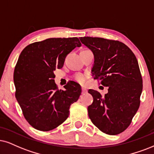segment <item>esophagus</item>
I'll return each mask as SVG.
<instances>
[{
    "instance_id": "1",
    "label": "esophagus",
    "mask_w": 154,
    "mask_h": 154,
    "mask_svg": "<svg viewBox=\"0 0 154 154\" xmlns=\"http://www.w3.org/2000/svg\"><path fill=\"white\" fill-rule=\"evenodd\" d=\"M82 92H83V93H86L87 91V89L85 88V87H82Z\"/></svg>"
}]
</instances>
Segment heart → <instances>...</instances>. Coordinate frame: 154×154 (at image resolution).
<instances>
[{
	"label": "heart",
	"mask_w": 154,
	"mask_h": 154,
	"mask_svg": "<svg viewBox=\"0 0 154 154\" xmlns=\"http://www.w3.org/2000/svg\"><path fill=\"white\" fill-rule=\"evenodd\" d=\"M75 79H76V81H77L78 82L83 84L85 82V81H86L87 76L84 75V74L79 73V74H77V75L75 76Z\"/></svg>",
	"instance_id": "1"
}]
</instances>
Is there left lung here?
Segmentation results:
<instances>
[{
  "label": "left lung",
  "instance_id": "1",
  "mask_svg": "<svg viewBox=\"0 0 154 154\" xmlns=\"http://www.w3.org/2000/svg\"><path fill=\"white\" fill-rule=\"evenodd\" d=\"M82 43L94 55V79L108 87L102 96L89 89L93 103L88 106L91 122L109 135H116L127 129L139 109L143 80L135 54L123 42L102 38L82 37Z\"/></svg>",
  "mask_w": 154,
  "mask_h": 154
}]
</instances>
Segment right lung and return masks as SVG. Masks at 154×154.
Listing matches in <instances>:
<instances>
[{
    "label": "right lung",
    "mask_w": 154,
    "mask_h": 154,
    "mask_svg": "<svg viewBox=\"0 0 154 154\" xmlns=\"http://www.w3.org/2000/svg\"><path fill=\"white\" fill-rule=\"evenodd\" d=\"M81 45L77 38H49L28 45L21 52L13 73L15 97L25 119L35 129L57 128L78 100L80 85L69 81L65 90L58 89L54 71L61 69L67 54Z\"/></svg>",
    "instance_id": "right-lung-1"
}]
</instances>
